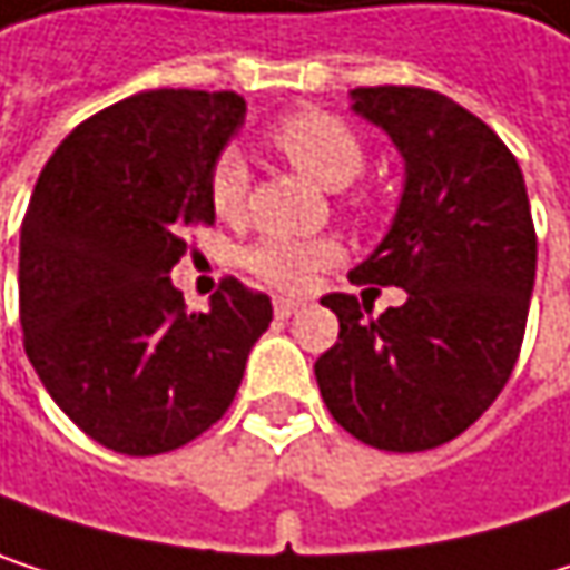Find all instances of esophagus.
Returning <instances> with one entry per match:
<instances>
[{"mask_svg": "<svg viewBox=\"0 0 570 570\" xmlns=\"http://www.w3.org/2000/svg\"><path fill=\"white\" fill-rule=\"evenodd\" d=\"M299 306H303L299 299H286V296H277V299H274V313H277L281 320H289Z\"/></svg>", "mask_w": 570, "mask_h": 570, "instance_id": "esophagus-1", "label": "esophagus"}]
</instances>
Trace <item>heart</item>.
<instances>
[{"label": "heart", "mask_w": 570, "mask_h": 570, "mask_svg": "<svg viewBox=\"0 0 570 570\" xmlns=\"http://www.w3.org/2000/svg\"><path fill=\"white\" fill-rule=\"evenodd\" d=\"M271 141L296 171H303L309 180L330 190L346 187L363 171V158H366L360 135L343 118L320 111V108H303L281 118L271 131ZM207 197H210L214 214L224 220H237L244 214L247 165L240 161V155L224 151L214 161L210 177H207ZM340 254H343L340 244L330 237H309V240L264 237L240 254V264L257 281L293 293V289L309 286L320 271L333 267Z\"/></svg>", "instance_id": "1"}]
</instances>
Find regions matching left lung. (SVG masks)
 I'll use <instances>...</instances> for the list:
<instances>
[{
  "label": "left lung",
  "instance_id": "obj_1",
  "mask_svg": "<svg viewBox=\"0 0 570 570\" xmlns=\"http://www.w3.org/2000/svg\"><path fill=\"white\" fill-rule=\"evenodd\" d=\"M353 111L405 161L383 244L353 284L402 286L405 303L330 293L340 340L313 373L330 415L360 442L422 452L462 435L505 390L521 353L538 237L505 141L452 98L415 85L353 88Z\"/></svg>",
  "mask_w": 570,
  "mask_h": 570
}]
</instances>
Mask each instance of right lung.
<instances>
[{
    "label": "right lung",
    "instance_id": "1",
    "mask_svg": "<svg viewBox=\"0 0 570 570\" xmlns=\"http://www.w3.org/2000/svg\"><path fill=\"white\" fill-rule=\"evenodd\" d=\"M237 91L158 88L81 121L39 174L19 240L26 356L98 445L161 455L237 396L267 293L227 277L194 313L171 284L187 230L214 224L207 177L244 125Z\"/></svg>",
    "mask_w": 570,
    "mask_h": 570
}]
</instances>
